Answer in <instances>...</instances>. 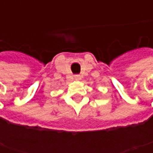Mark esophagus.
Listing matches in <instances>:
<instances>
[{
  "label": "esophagus",
  "mask_w": 153,
  "mask_h": 153,
  "mask_svg": "<svg viewBox=\"0 0 153 153\" xmlns=\"http://www.w3.org/2000/svg\"><path fill=\"white\" fill-rule=\"evenodd\" d=\"M75 78H76V80H79L80 79V76H79V75H76V76H75Z\"/></svg>",
  "instance_id": "esophagus-1"
}]
</instances>
